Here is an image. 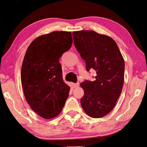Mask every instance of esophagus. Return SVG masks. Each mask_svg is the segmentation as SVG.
Listing matches in <instances>:
<instances>
[{"mask_svg":"<svg viewBox=\"0 0 147 147\" xmlns=\"http://www.w3.org/2000/svg\"><path fill=\"white\" fill-rule=\"evenodd\" d=\"M79 83H74L73 84V87L75 88H78V86H79Z\"/></svg>","mask_w":147,"mask_h":147,"instance_id":"1","label":"esophagus"}]
</instances>
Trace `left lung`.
Masks as SVG:
<instances>
[{"instance_id":"obj_1","label":"left lung","mask_w":147,"mask_h":147,"mask_svg":"<svg viewBox=\"0 0 147 147\" xmlns=\"http://www.w3.org/2000/svg\"><path fill=\"white\" fill-rule=\"evenodd\" d=\"M74 42L86 69L96 71L94 82L80 84L84 96L82 108L89 117H105L113 110L124 83V61L117 43L110 37L94 30L74 31Z\"/></svg>"}]
</instances>
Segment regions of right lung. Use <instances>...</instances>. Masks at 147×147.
<instances>
[{
	"label": "right lung",
	"instance_id": "obj_1",
	"mask_svg": "<svg viewBox=\"0 0 147 147\" xmlns=\"http://www.w3.org/2000/svg\"><path fill=\"white\" fill-rule=\"evenodd\" d=\"M72 42L71 32L55 31L35 38L26 50L21 72L24 95L44 119L57 117L69 96L70 87L63 82L59 61Z\"/></svg>",
	"mask_w": 147,
	"mask_h": 147
}]
</instances>
